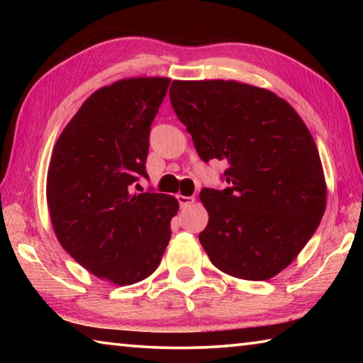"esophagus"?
<instances>
[{
	"label": "esophagus",
	"instance_id": "1",
	"mask_svg": "<svg viewBox=\"0 0 363 363\" xmlns=\"http://www.w3.org/2000/svg\"><path fill=\"white\" fill-rule=\"evenodd\" d=\"M177 201H179V206L181 208H186L190 206L195 201L194 196H186V195H177Z\"/></svg>",
	"mask_w": 363,
	"mask_h": 363
}]
</instances>
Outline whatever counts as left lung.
<instances>
[{
    "instance_id": "left-lung-1",
    "label": "left lung",
    "mask_w": 363,
    "mask_h": 363,
    "mask_svg": "<svg viewBox=\"0 0 363 363\" xmlns=\"http://www.w3.org/2000/svg\"><path fill=\"white\" fill-rule=\"evenodd\" d=\"M174 112L203 162L227 160L224 190L203 189L200 243L219 270L269 280L306 247L327 206L315 140L290 104L233 79H174Z\"/></svg>"
}]
</instances>
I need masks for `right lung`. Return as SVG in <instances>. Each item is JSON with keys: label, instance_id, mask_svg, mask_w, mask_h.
Listing matches in <instances>:
<instances>
[{"label": "right lung", "instance_id": "right-lung-1", "mask_svg": "<svg viewBox=\"0 0 363 363\" xmlns=\"http://www.w3.org/2000/svg\"><path fill=\"white\" fill-rule=\"evenodd\" d=\"M169 78H125L97 89L60 133L46 199L59 243L96 277L133 285L155 272L179 210L174 196L133 194L147 177L150 125Z\"/></svg>", "mask_w": 363, "mask_h": 363}]
</instances>
